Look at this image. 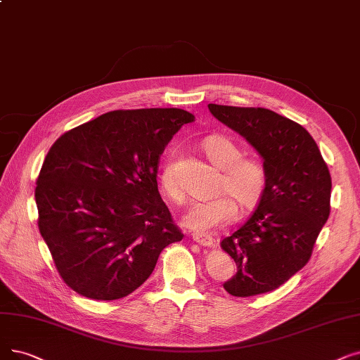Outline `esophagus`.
Returning <instances> with one entry per match:
<instances>
[{
	"label": "esophagus",
	"instance_id": "34e87169",
	"mask_svg": "<svg viewBox=\"0 0 360 360\" xmlns=\"http://www.w3.org/2000/svg\"><path fill=\"white\" fill-rule=\"evenodd\" d=\"M193 240L202 245V247H212L214 244V238L212 236H207V233H198V232H194L193 233Z\"/></svg>",
	"mask_w": 360,
	"mask_h": 360
}]
</instances>
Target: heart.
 Masks as SVG:
<instances>
[{
	"label": "heart",
	"mask_w": 360,
	"mask_h": 360,
	"mask_svg": "<svg viewBox=\"0 0 360 360\" xmlns=\"http://www.w3.org/2000/svg\"><path fill=\"white\" fill-rule=\"evenodd\" d=\"M202 151L209 160L221 167L214 198L194 201L184 214V225L197 232H212L232 222L243 209L257 206L268 190L269 172L257 155H243L241 146L226 135H210L202 139ZM178 150H170L162 166L160 182L165 194L182 202L185 193L178 179Z\"/></svg>",
	"instance_id": "b5f03b06"
}]
</instances>
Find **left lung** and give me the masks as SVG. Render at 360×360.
<instances>
[{
  "label": "left lung",
  "instance_id": "left-lung-1",
  "mask_svg": "<svg viewBox=\"0 0 360 360\" xmlns=\"http://www.w3.org/2000/svg\"><path fill=\"white\" fill-rule=\"evenodd\" d=\"M212 115L252 144L268 166V190L221 247L237 264L224 284L236 297L283 285L309 262L331 210V175L315 139L297 122L263 107L209 104Z\"/></svg>",
  "mask_w": 360,
  "mask_h": 360
}]
</instances>
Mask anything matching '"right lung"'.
I'll return each instance as SVG.
<instances>
[{
    "mask_svg": "<svg viewBox=\"0 0 360 360\" xmlns=\"http://www.w3.org/2000/svg\"><path fill=\"white\" fill-rule=\"evenodd\" d=\"M182 108L115 110L61 135L37 178L38 228L66 285L117 300L143 285L162 250L184 238L158 190Z\"/></svg>",
    "mask_w": 360,
    "mask_h": 360,
    "instance_id": "1",
    "label": "right lung"
}]
</instances>
